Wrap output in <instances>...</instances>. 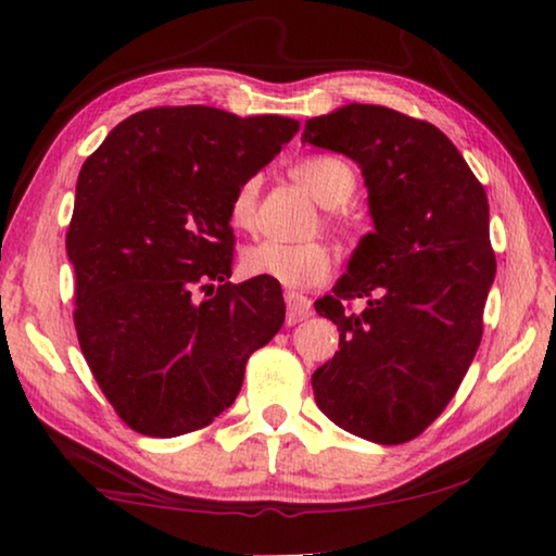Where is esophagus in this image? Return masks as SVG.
Instances as JSON below:
<instances>
[{"mask_svg": "<svg viewBox=\"0 0 556 556\" xmlns=\"http://www.w3.org/2000/svg\"><path fill=\"white\" fill-rule=\"evenodd\" d=\"M287 299V324L294 326V324H301L306 321L308 316H312V301H308L306 296L301 294H294V291H289V294L285 296Z\"/></svg>", "mask_w": 556, "mask_h": 556, "instance_id": "1", "label": "esophagus"}]
</instances>
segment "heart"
I'll return each instance as SVG.
<instances>
[{
	"instance_id": "b5f03b06",
	"label": "heart",
	"mask_w": 556,
	"mask_h": 556,
	"mask_svg": "<svg viewBox=\"0 0 556 556\" xmlns=\"http://www.w3.org/2000/svg\"><path fill=\"white\" fill-rule=\"evenodd\" d=\"M291 178L314 195L324 208H338L355 191V172L351 164L331 154L306 156L291 166ZM260 181L248 178L230 199V223L238 230H252L257 218ZM242 269L250 277H265L287 289H306L331 275L333 255L324 242L287 244L262 240L242 252Z\"/></svg>"
}]
</instances>
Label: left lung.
I'll list each match as a JSON object with an SVG mask.
<instances>
[{
  "label": "left lung",
  "mask_w": 556,
  "mask_h": 556,
  "mask_svg": "<svg viewBox=\"0 0 556 556\" xmlns=\"http://www.w3.org/2000/svg\"><path fill=\"white\" fill-rule=\"evenodd\" d=\"M301 142L361 166L375 225L316 301L341 331L312 378L316 404L355 437L404 444L444 412L481 343L495 279L485 191L444 131L390 108L351 102L308 119ZM355 295L369 299L361 315L342 306Z\"/></svg>",
  "instance_id": "left-lung-1"
}]
</instances>
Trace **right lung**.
Returning <instances> with one entry per match:
<instances>
[{
	"label": "right lung",
	"mask_w": 556,
	"mask_h": 556,
	"mask_svg": "<svg viewBox=\"0 0 556 556\" xmlns=\"http://www.w3.org/2000/svg\"><path fill=\"white\" fill-rule=\"evenodd\" d=\"M296 131L279 115L154 108L119 122L83 164L65 238L75 331L100 390L139 434L208 427L238 397L248 357L285 324L277 281H228L230 199Z\"/></svg>",
	"instance_id": "right-lung-1"
}]
</instances>
